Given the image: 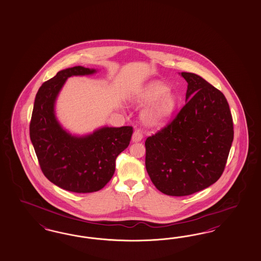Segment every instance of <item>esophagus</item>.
Segmentation results:
<instances>
[{"label": "esophagus", "mask_w": 261, "mask_h": 261, "mask_svg": "<svg viewBox=\"0 0 261 261\" xmlns=\"http://www.w3.org/2000/svg\"><path fill=\"white\" fill-rule=\"evenodd\" d=\"M142 139H143V134H142V132L140 131V130H135V132L133 133V136H132V141L133 142H140V141H142Z\"/></svg>", "instance_id": "1"}]
</instances>
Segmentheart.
<instances>
[{"label":"heart","instance_id":"b5f03b06","mask_svg":"<svg viewBox=\"0 0 261 261\" xmlns=\"http://www.w3.org/2000/svg\"><path fill=\"white\" fill-rule=\"evenodd\" d=\"M169 90V87L161 82H153L139 90L136 95L137 102L141 104L153 103L143 114L145 124L161 127L171 118L177 105V97Z\"/></svg>","mask_w":261,"mask_h":261}]
</instances>
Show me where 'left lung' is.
Returning a JSON list of instances; mask_svg holds the SVG:
<instances>
[{"instance_id":"left-lung-1","label":"left lung","mask_w":261,"mask_h":261,"mask_svg":"<svg viewBox=\"0 0 261 261\" xmlns=\"http://www.w3.org/2000/svg\"><path fill=\"white\" fill-rule=\"evenodd\" d=\"M186 103L145 141V168L163 194L183 197L214 184L224 172L233 141V120L223 92L194 73Z\"/></svg>"}]
</instances>
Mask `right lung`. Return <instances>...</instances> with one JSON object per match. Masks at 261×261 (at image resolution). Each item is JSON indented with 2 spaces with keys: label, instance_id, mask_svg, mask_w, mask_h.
<instances>
[{
  "label": "right lung",
  "instance_id": "obj_1",
  "mask_svg": "<svg viewBox=\"0 0 261 261\" xmlns=\"http://www.w3.org/2000/svg\"><path fill=\"white\" fill-rule=\"evenodd\" d=\"M96 71L74 66L59 71L36 93L30 137L43 174L55 185L73 193L102 189L114 175L117 155L130 144L132 126L103 127L90 135L67 133L55 117V101L67 78Z\"/></svg>",
  "mask_w": 261,
  "mask_h": 261
}]
</instances>
